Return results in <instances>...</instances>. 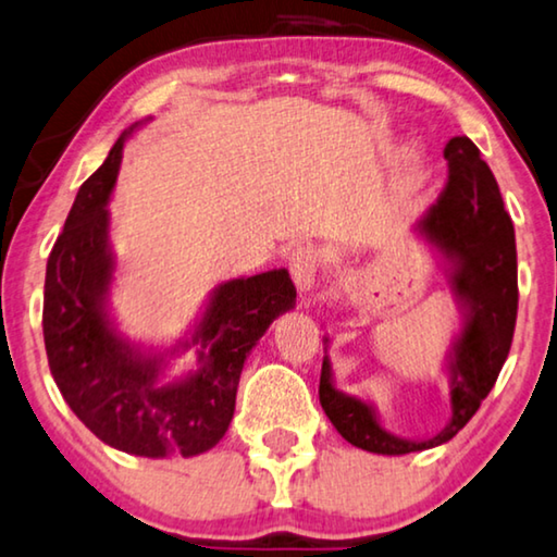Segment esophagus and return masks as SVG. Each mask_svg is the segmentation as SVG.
<instances>
[{
	"label": "esophagus",
	"instance_id": "obj_1",
	"mask_svg": "<svg viewBox=\"0 0 557 557\" xmlns=\"http://www.w3.org/2000/svg\"><path fill=\"white\" fill-rule=\"evenodd\" d=\"M289 272L300 293H310L318 285V272H320V255L312 247H297L289 255Z\"/></svg>",
	"mask_w": 557,
	"mask_h": 557
}]
</instances>
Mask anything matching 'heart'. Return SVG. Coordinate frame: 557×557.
I'll return each mask as SVG.
<instances>
[{
    "label": "heart",
    "instance_id": "b5f03b06",
    "mask_svg": "<svg viewBox=\"0 0 557 557\" xmlns=\"http://www.w3.org/2000/svg\"><path fill=\"white\" fill-rule=\"evenodd\" d=\"M411 156H417V146H413V148H411Z\"/></svg>",
    "mask_w": 557,
    "mask_h": 557
}]
</instances>
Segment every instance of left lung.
Masks as SVG:
<instances>
[{
    "label": "left lung",
    "mask_w": 557,
    "mask_h": 557,
    "mask_svg": "<svg viewBox=\"0 0 557 557\" xmlns=\"http://www.w3.org/2000/svg\"><path fill=\"white\" fill-rule=\"evenodd\" d=\"M444 191L417 219L413 232L442 262L451 297L459 308V333L444 358L451 417L442 432L406 438L383 426L371 401L335 386L327 358L320 373V406L338 434L358 449L373 454L424 451L446 444L474 417L495 386L512 346L517 320V249L515 226L487 163L467 136H454L444 148Z\"/></svg>",
    "instance_id": "8db88e82"
}]
</instances>
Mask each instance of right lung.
<instances>
[{"instance_id":"add662e5","label":"right lung","mask_w":557,"mask_h":557,"mask_svg":"<svg viewBox=\"0 0 557 557\" xmlns=\"http://www.w3.org/2000/svg\"><path fill=\"white\" fill-rule=\"evenodd\" d=\"M148 121L121 133L54 242L45 272V350L62 398L100 442L148 459L197 457L226 434L245 360L272 320L295 308L297 293L285 268L234 277L211 289L174 346L146 348L121 333L111 310L119 260L108 201L125 140ZM191 347L198 368L169 376L168 366Z\"/></svg>"}]
</instances>
